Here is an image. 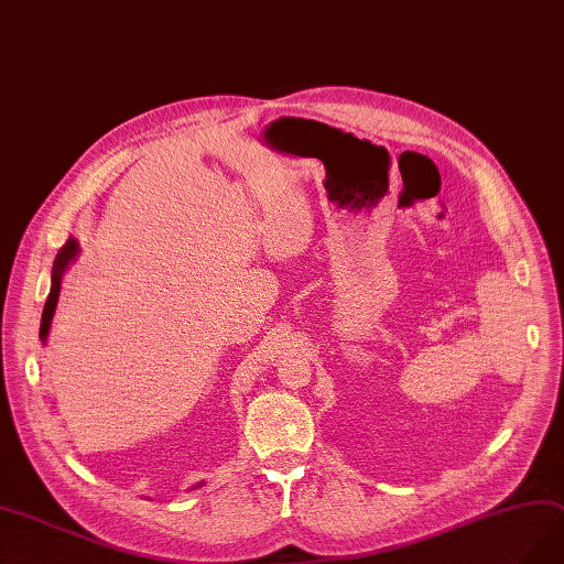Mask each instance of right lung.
Listing matches in <instances>:
<instances>
[{
	"label": "right lung",
	"instance_id": "1",
	"mask_svg": "<svg viewBox=\"0 0 564 564\" xmlns=\"http://www.w3.org/2000/svg\"><path fill=\"white\" fill-rule=\"evenodd\" d=\"M80 253V246L74 237L67 239V243L59 248V253L53 262V274H51V293H48V300H46V306H44V314H41V327H39V339L41 341H48V335H51V323H53V316H55V308H57V300H59V288H62V276H65V271L69 269L72 262H76ZM202 484H197L195 488H202Z\"/></svg>",
	"mask_w": 564,
	"mask_h": 564
}]
</instances>
